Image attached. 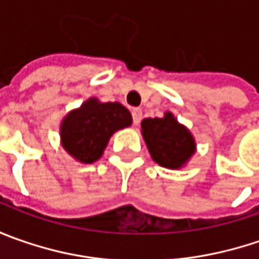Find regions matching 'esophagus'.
<instances>
[{"instance_id": "esophagus-1", "label": "esophagus", "mask_w": 259, "mask_h": 259, "mask_svg": "<svg viewBox=\"0 0 259 259\" xmlns=\"http://www.w3.org/2000/svg\"><path fill=\"white\" fill-rule=\"evenodd\" d=\"M141 118H143V111H141L140 108H134V109H133V121H134V124H140Z\"/></svg>"}]
</instances>
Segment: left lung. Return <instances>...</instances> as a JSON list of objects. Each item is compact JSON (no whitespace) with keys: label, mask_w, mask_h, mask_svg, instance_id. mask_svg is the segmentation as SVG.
Returning a JSON list of instances; mask_svg holds the SVG:
<instances>
[{"label":"left lung","mask_w":259,"mask_h":259,"mask_svg":"<svg viewBox=\"0 0 259 259\" xmlns=\"http://www.w3.org/2000/svg\"><path fill=\"white\" fill-rule=\"evenodd\" d=\"M141 134L151 158L164 168L179 170L196 153L193 134L168 111L163 118L143 119Z\"/></svg>","instance_id":"left-lung-1"}]
</instances>
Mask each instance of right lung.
I'll use <instances>...</instances> for the list:
<instances>
[{"mask_svg":"<svg viewBox=\"0 0 259 259\" xmlns=\"http://www.w3.org/2000/svg\"><path fill=\"white\" fill-rule=\"evenodd\" d=\"M131 124V112L122 104L89 98L62 119L60 143L76 161L92 164L102 157L114 133Z\"/></svg>","mask_w":259,"mask_h":259,"instance_id":"right-lung-1","label":"right lung"}]
</instances>
